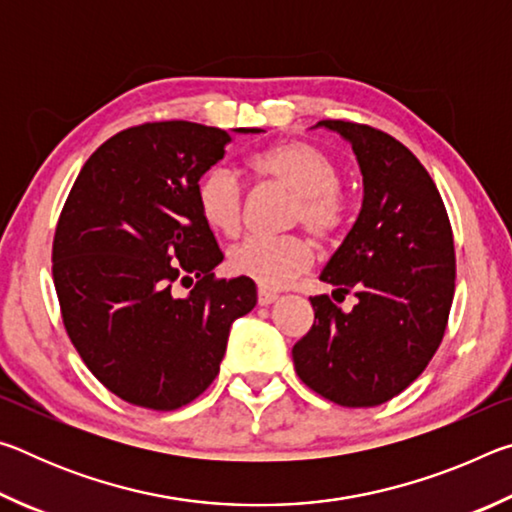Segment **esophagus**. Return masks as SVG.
Instances as JSON below:
<instances>
[{
    "instance_id": "obj_1",
    "label": "esophagus",
    "mask_w": 512,
    "mask_h": 512,
    "mask_svg": "<svg viewBox=\"0 0 512 512\" xmlns=\"http://www.w3.org/2000/svg\"><path fill=\"white\" fill-rule=\"evenodd\" d=\"M277 298H280V296H277L275 291H268V289H259V291H257V302H259V305H262V307L273 305V302H275Z\"/></svg>"
}]
</instances>
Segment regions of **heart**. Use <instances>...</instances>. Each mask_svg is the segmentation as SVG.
Returning <instances> with one entry per match:
<instances>
[{
	"instance_id": "heart-1",
	"label": "heart",
	"mask_w": 512,
	"mask_h": 512,
	"mask_svg": "<svg viewBox=\"0 0 512 512\" xmlns=\"http://www.w3.org/2000/svg\"><path fill=\"white\" fill-rule=\"evenodd\" d=\"M259 183L280 185L296 194L291 223H302L316 239L339 235L348 214L341 192V169L316 144L284 140L253 153L246 162ZM196 207L203 221L223 237H235L244 223V187L230 169H207L196 183ZM311 248L300 235L250 237L230 250V271L264 289H280L305 273Z\"/></svg>"
}]
</instances>
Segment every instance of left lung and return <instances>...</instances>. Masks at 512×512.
Instances as JSON below:
<instances>
[{"label": "left lung", "instance_id": "1", "mask_svg": "<svg viewBox=\"0 0 512 512\" xmlns=\"http://www.w3.org/2000/svg\"><path fill=\"white\" fill-rule=\"evenodd\" d=\"M357 153L363 205L320 280L354 293L343 311L314 296V325L293 345L302 384L325 400L363 409L413 384L443 341L454 300L452 223L420 160L368 124L323 119Z\"/></svg>", "mask_w": 512, "mask_h": 512}]
</instances>
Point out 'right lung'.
<instances>
[{"label": "right lung", "instance_id": "obj_1", "mask_svg": "<svg viewBox=\"0 0 512 512\" xmlns=\"http://www.w3.org/2000/svg\"><path fill=\"white\" fill-rule=\"evenodd\" d=\"M230 140L194 121L126 128L90 155L60 212L51 273L65 332L124 402H194L219 375L232 320L255 307L253 280L214 277L223 253L194 196Z\"/></svg>", "mask_w": 512, "mask_h": 512}]
</instances>
